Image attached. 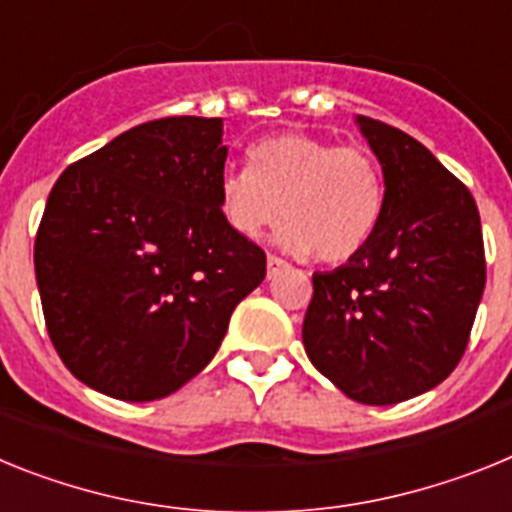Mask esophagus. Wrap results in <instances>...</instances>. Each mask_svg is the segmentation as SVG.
Listing matches in <instances>:
<instances>
[{
	"label": "esophagus",
	"mask_w": 512,
	"mask_h": 512,
	"mask_svg": "<svg viewBox=\"0 0 512 512\" xmlns=\"http://www.w3.org/2000/svg\"><path fill=\"white\" fill-rule=\"evenodd\" d=\"M288 268V262L278 255H268V278H275L278 273Z\"/></svg>",
	"instance_id": "esophagus-1"
}]
</instances>
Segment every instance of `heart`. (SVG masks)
<instances>
[{"mask_svg":"<svg viewBox=\"0 0 512 512\" xmlns=\"http://www.w3.org/2000/svg\"><path fill=\"white\" fill-rule=\"evenodd\" d=\"M250 167L219 180L221 216L247 239L281 219L278 244L322 262L361 255L386 206L381 164L363 146H337L306 133H278L247 149Z\"/></svg>","mask_w":512,"mask_h":512,"instance_id":"obj_1","label":"heart"}]
</instances>
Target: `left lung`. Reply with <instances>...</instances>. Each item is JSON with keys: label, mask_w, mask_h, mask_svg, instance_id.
Masks as SVG:
<instances>
[{"label": "left lung", "mask_w": 512, "mask_h": 512, "mask_svg": "<svg viewBox=\"0 0 512 512\" xmlns=\"http://www.w3.org/2000/svg\"><path fill=\"white\" fill-rule=\"evenodd\" d=\"M379 157L386 206L366 250L314 273L304 317L309 361L342 394L397 404L459 366L487 281L469 188L417 139L358 115Z\"/></svg>", "instance_id": "8db88e82"}]
</instances>
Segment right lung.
<instances>
[{
  "label": "right lung",
  "instance_id": "obj_1",
  "mask_svg": "<svg viewBox=\"0 0 512 512\" xmlns=\"http://www.w3.org/2000/svg\"><path fill=\"white\" fill-rule=\"evenodd\" d=\"M221 118L141 123L69 164L35 234L53 348L82 384L151 402L211 363L265 252L219 206Z\"/></svg>",
  "mask_w": 512,
  "mask_h": 512
}]
</instances>
